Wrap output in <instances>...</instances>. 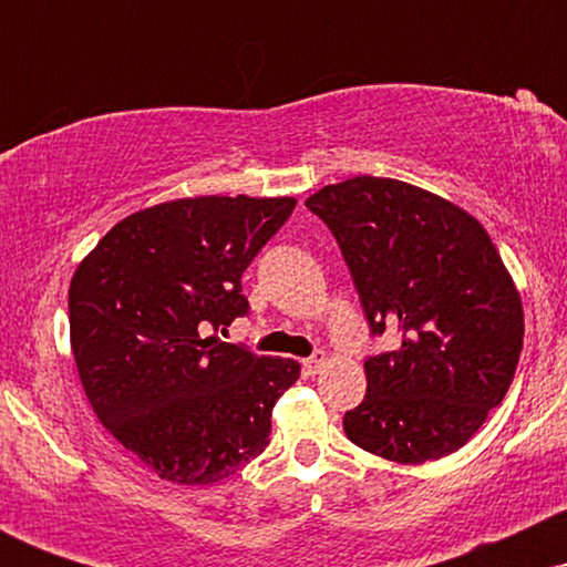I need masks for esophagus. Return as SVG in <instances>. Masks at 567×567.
Returning <instances> with one entry per match:
<instances>
[{
    "label": "esophagus",
    "instance_id": "esophagus-1",
    "mask_svg": "<svg viewBox=\"0 0 567 567\" xmlns=\"http://www.w3.org/2000/svg\"><path fill=\"white\" fill-rule=\"evenodd\" d=\"M324 362H328V354H324V351H317V354H311L309 360H303V373H306V375L320 373Z\"/></svg>",
    "mask_w": 567,
    "mask_h": 567
}]
</instances>
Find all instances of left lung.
<instances>
[{"label":"left lung","mask_w":567,"mask_h":567,"mask_svg":"<svg viewBox=\"0 0 567 567\" xmlns=\"http://www.w3.org/2000/svg\"><path fill=\"white\" fill-rule=\"evenodd\" d=\"M306 207L336 234L373 333H400L365 362L347 437L408 466L464 447L509 392L525 336L491 234L451 199L375 175L322 186Z\"/></svg>","instance_id":"1"}]
</instances>
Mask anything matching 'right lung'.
Here are the masks:
<instances>
[{
    "label": "right lung",
    "instance_id": "right-lung-1",
    "mask_svg": "<svg viewBox=\"0 0 567 567\" xmlns=\"http://www.w3.org/2000/svg\"><path fill=\"white\" fill-rule=\"evenodd\" d=\"M296 197H184L122 218L69 288L71 351L106 432L175 485H213L264 453L301 365L224 343L243 271Z\"/></svg>",
    "mask_w": 567,
    "mask_h": 567
}]
</instances>
